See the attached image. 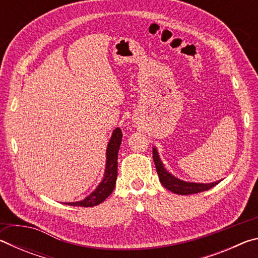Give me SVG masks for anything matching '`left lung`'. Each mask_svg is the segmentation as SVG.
Segmentation results:
<instances>
[{"label": "left lung", "instance_id": "1", "mask_svg": "<svg viewBox=\"0 0 258 258\" xmlns=\"http://www.w3.org/2000/svg\"><path fill=\"white\" fill-rule=\"evenodd\" d=\"M152 156H154V163L156 165L157 173H158L159 180L166 189L174 192V194L185 196V195H192V194H198V192H203L209 190L211 187L215 186L221 181H216L213 183H195V182H185L180 178L172 175L167 169L164 167V164L161 163L159 158L158 151L156 148L152 149Z\"/></svg>", "mask_w": 258, "mask_h": 258}]
</instances>
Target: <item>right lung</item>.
Returning a JSON list of instances; mask_svg holds the SVG:
<instances>
[{"label": "right lung", "instance_id": "1", "mask_svg": "<svg viewBox=\"0 0 258 258\" xmlns=\"http://www.w3.org/2000/svg\"><path fill=\"white\" fill-rule=\"evenodd\" d=\"M121 131L119 127L113 130L112 135L107 146V160H106V169H104V175L102 181L97 186L92 194L87 196L85 199L80 200L75 203H63L69 206H81V207H92L104 202L111 192L115 189L116 180H117V160H118V150L121 143Z\"/></svg>", "mask_w": 258, "mask_h": 258}]
</instances>
